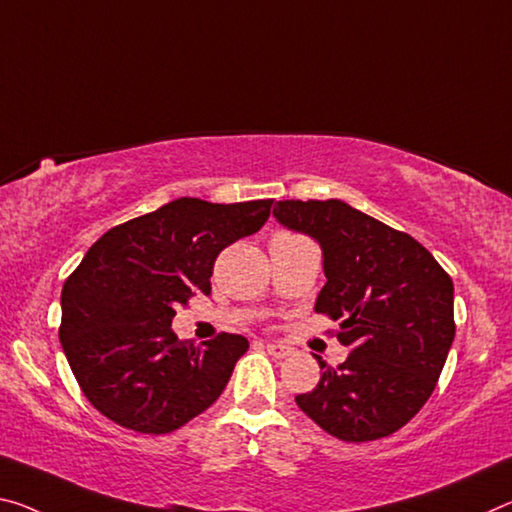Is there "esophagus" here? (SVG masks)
I'll list each match as a JSON object with an SVG mask.
<instances>
[{
    "label": "esophagus",
    "instance_id": "34e87169",
    "mask_svg": "<svg viewBox=\"0 0 512 512\" xmlns=\"http://www.w3.org/2000/svg\"><path fill=\"white\" fill-rule=\"evenodd\" d=\"M264 348H266V351H269V355H271V358H275V360H285V358H289V355H291V348L287 344L266 342Z\"/></svg>",
    "mask_w": 512,
    "mask_h": 512
}]
</instances>
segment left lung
I'll list each match as a JSON object with an SVG mask.
<instances>
[{"label": "left lung", "mask_w": 512, "mask_h": 512, "mask_svg": "<svg viewBox=\"0 0 512 512\" xmlns=\"http://www.w3.org/2000/svg\"><path fill=\"white\" fill-rule=\"evenodd\" d=\"M273 216L323 250L314 310L339 321L351 348L337 369L298 394V408L344 442H371L403 428L431 399L456 335L453 282L410 234L342 200H280Z\"/></svg>", "instance_id": "8db88e82"}]
</instances>
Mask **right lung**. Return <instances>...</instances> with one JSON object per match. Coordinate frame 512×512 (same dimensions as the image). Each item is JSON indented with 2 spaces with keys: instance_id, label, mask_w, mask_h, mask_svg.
I'll return each mask as SVG.
<instances>
[{
  "instance_id": "right-lung-1",
  "label": "right lung",
  "mask_w": 512,
  "mask_h": 512,
  "mask_svg": "<svg viewBox=\"0 0 512 512\" xmlns=\"http://www.w3.org/2000/svg\"><path fill=\"white\" fill-rule=\"evenodd\" d=\"M273 200L177 198L102 234L61 291L59 339L81 392L113 424L173 433L212 405L248 339L193 346L170 330L175 307L212 291L223 248L255 234Z\"/></svg>"
}]
</instances>
